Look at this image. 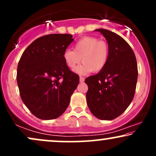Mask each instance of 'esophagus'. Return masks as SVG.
Segmentation results:
<instances>
[{"instance_id": "34e87169", "label": "esophagus", "mask_w": 156, "mask_h": 156, "mask_svg": "<svg viewBox=\"0 0 156 156\" xmlns=\"http://www.w3.org/2000/svg\"><path fill=\"white\" fill-rule=\"evenodd\" d=\"M79 79H80V83H82V82L84 81V78H83V77H80Z\"/></svg>"}]
</instances>
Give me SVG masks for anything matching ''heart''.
Returning <instances> with one entry per match:
<instances>
[{
  "instance_id": "heart-1",
  "label": "heart",
  "mask_w": 156,
  "mask_h": 156,
  "mask_svg": "<svg viewBox=\"0 0 156 156\" xmlns=\"http://www.w3.org/2000/svg\"><path fill=\"white\" fill-rule=\"evenodd\" d=\"M64 52L63 58L66 65L74 69L82 60L83 62L75 69L79 75H86L92 72L98 73L106 65L108 59L109 48L103 41L95 37H84L80 39L73 48Z\"/></svg>"
}]
</instances>
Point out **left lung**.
<instances>
[{
    "instance_id": "1",
    "label": "left lung",
    "mask_w": 156,
    "mask_h": 156,
    "mask_svg": "<svg viewBox=\"0 0 156 156\" xmlns=\"http://www.w3.org/2000/svg\"><path fill=\"white\" fill-rule=\"evenodd\" d=\"M103 34L109 48L105 67L86 78L87 102L94 116L102 120L115 119L126 110L133 99L138 78L135 54L128 42L108 30H94Z\"/></svg>"
}]
</instances>
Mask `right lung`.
Returning <instances> with one entry per match:
<instances>
[{
  "label": "right lung",
  "mask_w": 156,
  "mask_h": 156,
  "mask_svg": "<svg viewBox=\"0 0 156 156\" xmlns=\"http://www.w3.org/2000/svg\"><path fill=\"white\" fill-rule=\"evenodd\" d=\"M73 40L71 34L43 36L34 41L20 59L17 82L21 99L39 119L60 117L79 83V76L69 70L63 58Z\"/></svg>",
  "instance_id": "add662e5"
}]
</instances>
